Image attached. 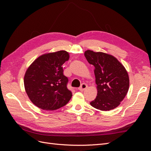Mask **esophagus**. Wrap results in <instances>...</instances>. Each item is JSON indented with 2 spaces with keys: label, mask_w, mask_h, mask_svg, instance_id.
<instances>
[{
  "label": "esophagus",
  "mask_w": 151,
  "mask_h": 151,
  "mask_svg": "<svg viewBox=\"0 0 151 151\" xmlns=\"http://www.w3.org/2000/svg\"><path fill=\"white\" fill-rule=\"evenodd\" d=\"M87 87H88V86H87L86 84H85V83L82 84L81 86L79 88V90L81 91H83L87 88Z\"/></svg>",
  "instance_id": "1"
}]
</instances>
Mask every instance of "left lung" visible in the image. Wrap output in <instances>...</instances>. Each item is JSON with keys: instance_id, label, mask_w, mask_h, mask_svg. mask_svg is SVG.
<instances>
[{"instance_id": "obj_1", "label": "left lung", "mask_w": 151, "mask_h": 151, "mask_svg": "<svg viewBox=\"0 0 151 151\" xmlns=\"http://www.w3.org/2000/svg\"><path fill=\"white\" fill-rule=\"evenodd\" d=\"M84 55L90 64L94 66L97 84V96L91 105L102 111L116 108L129 88V77L125 67L116 58L103 52L87 50Z\"/></svg>"}]
</instances>
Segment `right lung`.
Here are the masks:
<instances>
[{
	"label": "right lung",
	"mask_w": 151,
	"mask_h": 151,
	"mask_svg": "<svg viewBox=\"0 0 151 151\" xmlns=\"http://www.w3.org/2000/svg\"><path fill=\"white\" fill-rule=\"evenodd\" d=\"M69 55L61 50L39 57L26 70L24 78L26 92L36 106L45 110H55L65 106L72 98L67 88L68 78L62 65Z\"/></svg>",
	"instance_id": "obj_1"
}]
</instances>
